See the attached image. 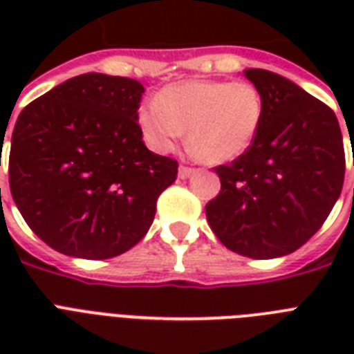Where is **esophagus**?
<instances>
[{
  "label": "esophagus",
  "instance_id": "esophagus-1",
  "mask_svg": "<svg viewBox=\"0 0 354 354\" xmlns=\"http://www.w3.org/2000/svg\"><path fill=\"white\" fill-rule=\"evenodd\" d=\"M194 172L193 167H187V165H180V169H178V176L182 178V180H185V178H189L191 174Z\"/></svg>",
  "mask_w": 354,
  "mask_h": 354
}]
</instances>
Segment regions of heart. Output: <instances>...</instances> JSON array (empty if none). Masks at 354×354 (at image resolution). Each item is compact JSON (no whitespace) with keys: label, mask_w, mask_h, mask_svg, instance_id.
<instances>
[{"label":"heart","mask_w":354,"mask_h":354,"mask_svg":"<svg viewBox=\"0 0 354 354\" xmlns=\"http://www.w3.org/2000/svg\"><path fill=\"white\" fill-rule=\"evenodd\" d=\"M264 118L263 93L248 80H183L139 108L138 122L156 150H171L189 128V147L209 165L236 160L253 145Z\"/></svg>","instance_id":"1"}]
</instances>
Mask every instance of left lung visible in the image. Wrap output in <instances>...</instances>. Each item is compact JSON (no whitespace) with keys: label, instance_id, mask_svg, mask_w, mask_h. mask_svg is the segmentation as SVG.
<instances>
[{"label":"left lung","instance_id":"1","mask_svg":"<svg viewBox=\"0 0 354 354\" xmlns=\"http://www.w3.org/2000/svg\"><path fill=\"white\" fill-rule=\"evenodd\" d=\"M263 93L253 145L215 167L221 193L205 205L218 241L252 259L296 252L318 232L342 193L344 139L335 112L285 77L246 69Z\"/></svg>","mask_w":354,"mask_h":354}]
</instances>
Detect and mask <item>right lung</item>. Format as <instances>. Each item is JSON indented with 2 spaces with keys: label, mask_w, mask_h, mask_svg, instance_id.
Returning <instances> with one entry per match:
<instances>
[{
  "label": "right lung",
  "mask_w": 354,
  "mask_h": 354,
  "mask_svg": "<svg viewBox=\"0 0 354 354\" xmlns=\"http://www.w3.org/2000/svg\"><path fill=\"white\" fill-rule=\"evenodd\" d=\"M143 91L133 79L86 73L18 115L8 185L27 226L53 250L110 259L152 226L178 161L145 147L138 124Z\"/></svg>",
  "instance_id": "1"
}]
</instances>
